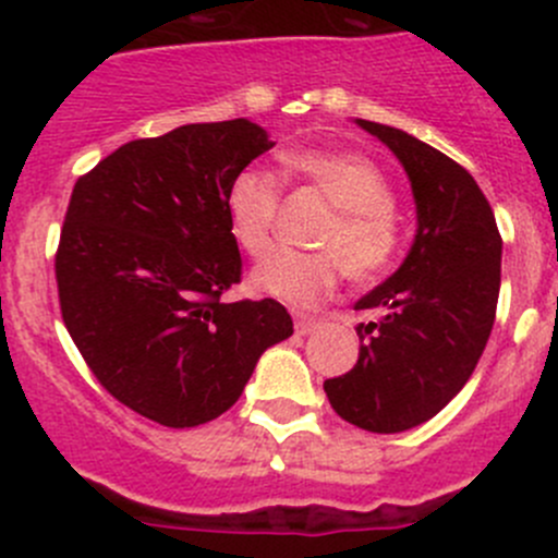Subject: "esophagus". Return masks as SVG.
Returning a JSON list of instances; mask_svg holds the SVG:
<instances>
[{
    "label": "esophagus",
    "mask_w": 558,
    "mask_h": 558,
    "mask_svg": "<svg viewBox=\"0 0 558 558\" xmlns=\"http://www.w3.org/2000/svg\"><path fill=\"white\" fill-rule=\"evenodd\" d=\"M294 329H296V335H302V337H307V335H315V331L320 329V320H315V318H307V315H300V318L294 320Z\"/></svg>",
    "instance_id": "obj_1"
}]
</instances>
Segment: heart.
I'll return each instance as SVG.
<instances>
[{"label":"heart","instance_id":"heart-1","mask_svg":"<svg viewBox=\"0 0 558 558\" xmlns=\"http://www.w3.org/2000/svg\"><path fill=\"white\" fill-rule=\"evenodd\" d=\"M286 170L318 191L335 216L320 229L315 247L300 253L275 247L251 272L256 294L291 307H315L335 291L345 269L353 280H373L386 272L399 253V221L393 189L386 172L362 154L294 150ZM283 185L269 170L247 167L234 174L227 191V216L232 238L247 253H262L272 240Z\"/></svg>","mask_w":558,"mask_h":558}]
</instances>
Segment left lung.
<instances>
[{"mask_svg":"<svg viewBox=\"0 0 558 558\" xmlns=\"http://www.w3.org/2000/svg\"><path fill=\"white\" fill-rule=\"evenodd\" d=\"M356 123L408 172L418 229L397 272L356 302L375 318L356 326L351 373L324 391L348 424L393 435L440 413L475 373L497 315L502 238L464 167L402 129Z\"/></svg>","mask_w":558,"mask_h":558,"instance_id":"obj_1","label":"left lung"}]
</instances>
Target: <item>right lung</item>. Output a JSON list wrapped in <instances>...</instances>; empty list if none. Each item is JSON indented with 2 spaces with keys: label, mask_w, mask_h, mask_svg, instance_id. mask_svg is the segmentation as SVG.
<instances>
[{
  "label": "right lung",
  "mask_w": 558,
  "mask_h": 558,
  "mask_svg": "<svg viewBox=\"0 0 558 558\" xmlns=\"http://www.w3.org/2000/svg\"><path fill=\"white\" fill-rule=\"evenodd\" d=\"M272 145L247 118L185 123L121 145L72 189L61 318L99 384L156 424L227 413L258 356L294 335L280 302H221L243 272L229 183Z\"/></svg>",
  "instance_id": "right-lung-1"
}]
</instances>
